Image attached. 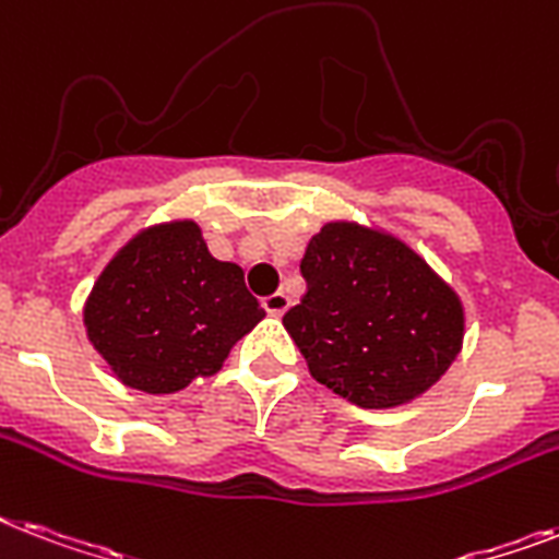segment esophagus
<instances>
[{
  "label": "esophagus",
  "instance_id": "obj_1",
  "mask_svg": "<svg viewBox=\"0 0 559 559\" xmlns=\"http://www.w3.org/2000/svg\"><path fill=\"white\" fill-rule=\"evenodd\" d=\"M264 310L270 316H284L289 310V295L287 293H272L264 298Z\"/></svg>",
  "mask_w": 559,
  "mask_h": 559
}]
</instances>
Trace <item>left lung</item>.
I'll use <instances>...</instances> for the list:
<instances>
[{
  "label": "left lung",
  "mask_w": 559,
  "mask_h": 559,
  "mask_svg": "<svg viewBox=\"0 0 559 559\" xmlns=\"http://www.w3.org/2000/svg\"><path fill=\"white\" fill-rule=\"evenodd\" d=\"M301 275L307 293L284 326L312 379L353 405H405L460 353V298L402 240L326 224L307 243Z\"/></svg>",
  "instance_id": "8db88e82"
}]
</instances>
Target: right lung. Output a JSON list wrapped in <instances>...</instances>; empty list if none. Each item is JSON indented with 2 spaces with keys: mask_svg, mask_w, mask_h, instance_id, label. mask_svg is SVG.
<instances>
[{
  "mask_svg": "<svg viewBox=\"0 0 559 559\" xmlns=\"http://www.w3.org/2000/svg\"><path fill=\"white\" fill-rule=\"evenodd\" d=\"M261 319L243 270L212 258L192 221L131 238L103 270L83 312L94 350L122 384L143 393H175L217 373Z\"/></svg>",
  "mask_w": 559,
  "mask_h": 559,
  "instance_id": "right-lung-1",
  "label": "right lung"
}]
</instances>
